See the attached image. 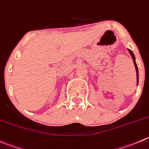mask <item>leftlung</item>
<instances>
[{
    "instance_id": "8db88e82",
    "label": "left lung",
    "mask_w": 149,
    "mask_h": 149,
    "mask_svg": "<svg viewBox=\"0 0 149 149\" xmlns=\"http://www.w3.org/2000/svg\"><path fill=\"white\" fill-rule=\"evenodd\" d=\"M128 51H129V52L130 53L131 56H132V60H133V62H134V65H135V70H136V73H137V82L138 83V66H137V64L136 63H135V56H134L133 53H132V52L131 51L130 49H128Z\"/></svg>"
}]
</instances>
